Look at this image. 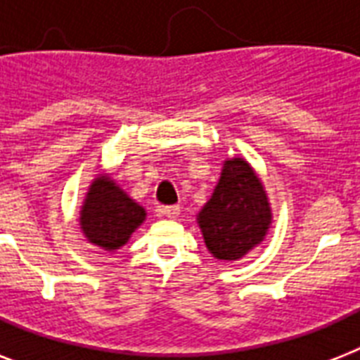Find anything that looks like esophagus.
I'll return each instance as SVG.
<instances>
[{
	"label": "esophagus",
	"mask_w": 360,
	"mask_h": 360,
	"mask_svg": "<svg viewBox=\"0 0 360 360\" xmlns=\"http://www.w3.org/2000/svg\"><path fill=\"white\" fill-rule=\"evenodd\" d=\"M164 217H168V219H177L179 217V205H168V207H160L158 209Z\"/></svg>",
	"instance_id": "esophagus-1"
}]
</instances>
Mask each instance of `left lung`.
<instances>
[{
  "mask_svg": "<svg viewBox=\"0 0 360 360\" xmlns=\"http://www.w3.org/2000/svg\"><path fill=\"white\" fill-rule=\"evenodd\" d=\"M196 222L219 262H239L265 240L273 207L262 177L246 158H226L213 196L200 209Z\"/></svg>",
  "mask_w": 360,
  "mask_h": 360,
  "instance_id": "left-lung-1",
  "label": "left lung"
}]
</instances>
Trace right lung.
Instances as JSON below:
<instances>
[{
	"instance_id": "right-lung-1",
	"label": "right lung",
	"mask_w": 360,
	"mask_h": 360,
	"mask_svg": "<svg viewBox=\"0 0 360 360\" xmlns=\"http://www.w3.org/2000/svg\"><path fill=\"white\" fill-rule=\"evenodd\" d=\"M147 213L121 188L112 175L97 174L87 186L80 205V230L89 245L101 250L117 252L123 248Z\"/></svg>"
}]
</instances>
